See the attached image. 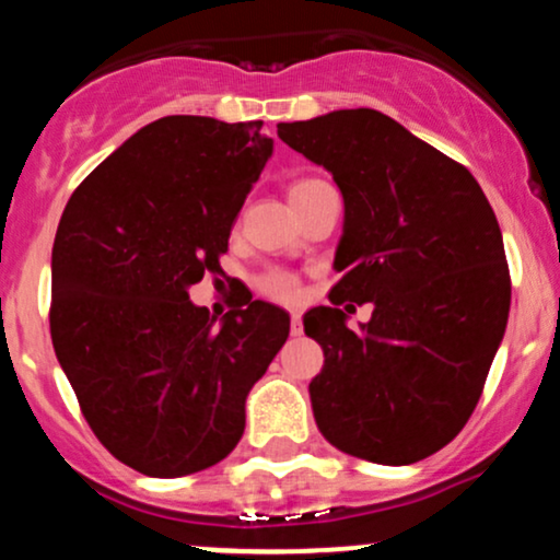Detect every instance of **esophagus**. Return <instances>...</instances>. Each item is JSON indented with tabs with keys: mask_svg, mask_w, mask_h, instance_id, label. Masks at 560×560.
Instances as JSON below:
<instances>
[{
	"mask_svg": "<svg viewBox=\"0 0 560 560\" xmlns=\"http://www.w3.org/2000/svg\"><path fill=\"white\" fill-rule=\"evenodd\" d=\"M289 331H292L294 337H300V334H302V316H300V311H292V326H289Z\"/></svg>",
	"mask_w": 560,
	"mask_h": 560,
	"instance_id": "34e87169",
	"label": "esophagus"
}]
</instances>
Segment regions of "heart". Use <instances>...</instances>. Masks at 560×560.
<instances>
[{
  "instance_id": "b5f03b06",
  "label": "heart",
  "mask_w": 560,
  "mask_h": 560,
  "mask_svg": "<svg viewBox=\"0 0 560 560\" xmlns=\"http://www.w3.org/2000/svg\"><path fill=\"white\" fill-rule=\"evenodd\" d=\"M316 184H324L318 182V178H300V182L292 184V189H289V195H298V191H305L311 189V186ZM260 289L266 294H271L276 300H294L298 298V281L292 279V276L284 273V271H268L266 276H260Z\"/></svg>"
}]
</instances>
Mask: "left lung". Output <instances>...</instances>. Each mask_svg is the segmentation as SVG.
I'll list each match as a JSON object with an SVG mask.
<instances>
[{"instance_id": "left-lung-1", "label": "left lung", "mask_w": 560, "mask_h": 560, "mask_svg": "<svg viewBox=\"0 0 560 560\" xmlns=\"http://www.w3.org/2000/svg\"><path fill=\"white\" fill-rule=\"evenodd\" d=\"M279 139L324 165L345 199L334 305L305 313L324 347L311 382L320 434L347 455L408 466L466 427L511 311L503 234L464 165L389 115L358 107L279 124Z\"/></svg>"}]
</instances>
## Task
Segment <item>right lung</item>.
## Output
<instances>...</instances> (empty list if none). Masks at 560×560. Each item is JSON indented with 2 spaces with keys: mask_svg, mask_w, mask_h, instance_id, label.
Listing matches in <instances>:
<instances>
[{
  "mask_svg": "<svg viewBox=\"0 0 560 560\" xmlns=\"http://www.w3.org/2000/svg\"><path fill=\"white\" fill-rule=\"evenodd\" d=\"M271 155L262 120L168 115L102 160L60 218L55 355L96 440L147 477L226 458L249 389L289 337L287 313L262 300L221 320L189 300L205 273H221Z\"/></svg>",
  "mask_w": 560,
  "mask_h": 560,
  "instance_id": "right-lung-1",
  "label": "right lung"
}]
</instances>
